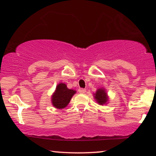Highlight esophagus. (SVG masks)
<instances>
[{
    "instance_id": "esophagus-1",
    "label": "esophagus",
    "mask_w": 156,
    "mask_h": 156,
    "mask_svg": "<svg viewBox=\"0 0 156 156\" xmlns=\"http://www.w3.org/2000/svg\"><path fill=\"white\" fill-rule=\"evenodd\" d=\"M78 91L80 94H84L86 92V89L83 88H79Z\"/></svg>"
}]
</instances>
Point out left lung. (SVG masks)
Instances as JSON below:
<instances>
[{"instance_id":"8db88e82","label":"left lung","mask_w":156,"mask_h":156,"mask_svg":"<svg viewBox=\"0 0 156 156\" xmlns=\"http://www.w3.org/2000/svg\"><path fill=\"white\" fill-rule=\"evenodd\" d=\"M95 98L97 100L100 105H103L106 103L107 101V94L103 89H100L97 90L96 93L95 94Z\"/></svg>"}]
</instances>
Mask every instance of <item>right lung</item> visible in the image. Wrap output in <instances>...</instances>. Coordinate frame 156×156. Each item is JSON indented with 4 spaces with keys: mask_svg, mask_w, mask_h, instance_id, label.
I'll return each instance as SVG.
<instances>
[{
    "mask_svg": "<svg viewBox=\"0 0 156 156\" xmlns=\"http://www.w3.org/2000/svg\"><path fill=\"white\" fill-rule=\"evenodd\" d=\"M76 91L69 89L64 83H60L56 87V91L52 96V104L57 109H63L69 103Z\"/></svg>",
    "mask_w": 156,
    "mask_h": 156,
    "instance_id": "add662e5",
    "label": "right lung"
}]
</instances>
